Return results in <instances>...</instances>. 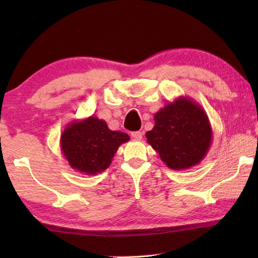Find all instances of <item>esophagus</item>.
<instances>
[{
	"mask_svg": "<svg viewBox=\"0 0 258 258\" xmlns=\"http://www.w3.org/2000/svg\"><path fill=\"white\" fill-rule=\"evenodd\" d=\"M142 135H143V132H141V131H137V132L131 133V137H132L135 140H141Z\"/></svg>",
	"mask_w": 258,
	"mask_h": 258,
	"instance_id": "esophagus-1",
	"label": "esophagus"
}]
</instances>
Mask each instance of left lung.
Segmentation results:
<instances>
[{"mask_svg": "<svg viewBox=\"0 0 258 258\" xmlns=\"http://www.w3.org/2000/svg\"><path fill=\"white\" fill-rule=\"evenodd\" d=\"M155 126L146 133L168 168L183 171L200 164L213 143V131L206 111L195 100L180 97L154 116Z\"/></svg>", "mask_w": 258, "mask_h": 258, "instance_id": "1", "label": "left lung"}]
</instances>
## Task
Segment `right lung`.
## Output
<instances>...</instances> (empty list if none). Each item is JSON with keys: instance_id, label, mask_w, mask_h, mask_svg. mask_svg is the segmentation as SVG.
Returning a JSON list of instances; mask_svg holds the SVG:
<instances>
[{"instance_id": "add662e5", "label": "right lung", "mask_w": 258, "mask_h": 258, "mask_svg": "<svg viewBox=\"0 0 258 258\" xmlns=\"http://www.w3.org/2000/svg\"><path fill=\"white\" fill-rule=\"evenodd\" d=\"M128 140L127 134L109 130L106 121L92 115L69 123L61 134L60 147L73 169L95 175L106 171L119 146Z\"/></svg>"}]
</instances>
